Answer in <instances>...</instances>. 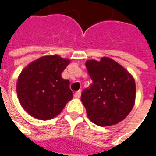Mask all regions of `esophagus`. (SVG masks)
Instances as JSON below:
<instances>
[{
	"instance_id": "obj_1",
	"label": "esophagus",
	"mask_w": 156,
	"mask_h": 156,
	"mask_svg": "<svg viewBox=\"0 0 156 156\" xmlns=\"http://www.w3.org/2000/svg\"><path fill=\"white\" fill-rule=\"evenodd\" d=\"M80 96H81V91H80V90L78 91H76V92L74 93V97L76 98H80Z\"/></svg>"
}]
</instances>
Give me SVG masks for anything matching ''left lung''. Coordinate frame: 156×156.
Returning <instances> with one entry per match:
<instances>
[{
	"instance_id": "left-lung-1",
	"label": "left lung",
	"mask_w": 156,
	"mask_h": 156,
	"mask_svg": "<svg viewBox=\"0 0 156 156\" xmlns=\"http://www.w3.org/2000/svg\"><path fill=\"white\" fill-rule=\"evenodd\" d=\"M85 66L92 80L81 94L87 117L100 126L118 124L135 103L134 78L122 65L106 57L99 61L87 60Z\"/></svg>"
}]
</instances>
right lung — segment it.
<instances>
[{
	"instance_id": "add662e5",
	"label": "right lung",
	"mask_w": 156,
	"mask_h": 156,
	"mask_svg": "<svg viewBox=\"0 0 156 156\" xmlns=\"http://www.w3.org/2000/svg\"><path fill=\"white\" fill-rule=\"evenodd\" d=\"M70 62L58 55L44 56L31 62L20 73L17 96L23 108L32 117L51 119L72 99L70 81L61 76Z\"/></svg>"
}]
</instances>
